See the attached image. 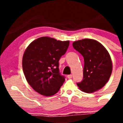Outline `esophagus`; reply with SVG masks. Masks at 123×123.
Wrapping results in <instances>:
<instances>
[{
	"instance_id": "34e87169",
	"label": "esophagus",
	"mask_w": 123,
	"mask_h": 123,
	"mask_svg": "<svg viewBox=\"0 0 123 123\" xmlns=\"http://www.w3.org/2000/svg\"><path fill=\"white\" fill-rule=\"evenodd\" d=\"M72 77H73L72 74H69V75H68V79H71V78H72Z\"/></svg>"
}]
</instances>
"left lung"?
Instances as JSON below:
<instances>
[{
  "label": "left lung",
  "instance_id": "obj_1",
  "mask_svg": "<svg viewBox=\"0 0 123 123\" xmlns=\"http://www.w3.org/2000/svg\"><path fill=\"white\" fill-rule=\"evenodd\" d=\"M75 50L83 56V79L77 85L82 91L92 93L100 89L109 80L112 62L108 51L98 41L84 39L73 43Z\"/></svg>",
  "mask_w": 123,
  "mask_h": 123
}]
</instances>
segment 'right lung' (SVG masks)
<instances>
[{
    "label": "right lung",
    "instance_id": "right-lung-1",
    "mask_svg": "<svg viewBox=\"0 0 123 123\" xmlns=\"http://www.w3.org/2000/svg\"><path fill=\"white\" fill-rule=\"evenodd\" d=\"M69 41L42 37L32 41L23 56V69L28 84L45 96L58 92L65 81L59 71V60L66 53Z\"/></svg>",
    "mask_w": 123,
    "mask_h": 123
}]
</instances>
